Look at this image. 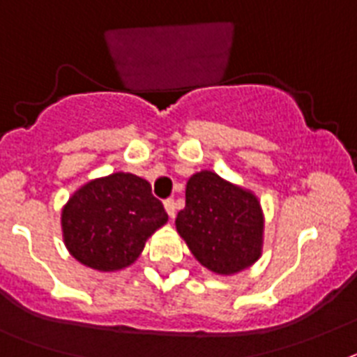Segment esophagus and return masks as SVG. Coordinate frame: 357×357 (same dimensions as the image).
<instances>
[{"label":"esophagus","instance_id":"esophagus-1","mask_svg":"<svg viewBox=\"0 0 357 357\" xmlns=\"http://www.w3.org/2000/svg\"><path fill=\"white\" fill-rule=\"evenodd\" d=\"M165 208H167V213H169L170 218L176 216V202H174V199H167V202H165Z\"/></svg>","mask_w":357,"mask_h":357}]
</instances>
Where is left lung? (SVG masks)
<instances>
[{"label": "left lung", "mask_w": 357, "mask_h": 357, "mask_svg": "<svg viewBox=\"0 0 357 357\" xmlns=\"http://www.w3.org/2000/svg\"><path fill=\"white\" fill-rule=\"evenodd\" d=\"M264 211L249 188L213 170L192 174L185 188V208L176 229L194 259L216 275H234L262 257Z\"/></svg>", "instance_id": "8db88e82"}]
</instances>
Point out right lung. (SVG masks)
Returning a JSON list of instances; mask_svg holds the SVG:
<instances>
[{
  "label": "right lung",
  "instance_id": "add662e5",
  "mask_svg": "<svg viewBox=\"0 0 357 357\" xmlns=\"http://www.w3.org/2000/svg\"><path fill=\"white\" fill-rule=\"evenodd\" d=\"M169 222L146 179L113 172L75 190L62 207L69 255L97 271H121L143 253L146 240Z\"/></svg>",
  "mask_w": 357,
  "mask_h": 357
}]
</instances>
